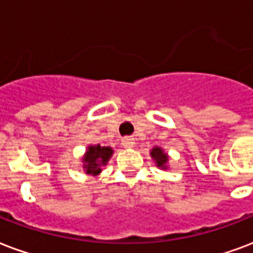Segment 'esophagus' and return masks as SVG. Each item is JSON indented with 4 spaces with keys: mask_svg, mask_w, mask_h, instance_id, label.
<instances>
[{
    "mask_svg": "<svg viewBox=\"0 0 253 253\" xmlns=\"http://www.w3.org/2000/svg\"><path fill=\"white\" fill-rule=\"evenodd\" d=\"M134 139L132 138H130V136H126V138H123L122 139V146L125 148H131V147H134Z\"/></svg>",
    "mask_w": 253,
    "mask_h": 253,
    "instance_id": "obj_1",
    "label": "esophagus"
}]
</instances>
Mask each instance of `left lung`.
Here are the masks:
<instances>
[{
	"instance_id": "8db88e82",
	"label": "left lung",
	"mask_w": 253,
	"mask_h": 253,
	"mask_svg": "<svg viewBox=\"0 0 253 253\" xmlns=\"http://www.w3.org/2000/svg\"><path fill=\"white\" fill-rule=\"evenodd\" d=\"M150 154H151L152 159L155 161V163H157V166L159 167V169H167V163H169V155H167V154H166V152L163 151L161 147H154Z\"/></svg>"
}]
</instances>
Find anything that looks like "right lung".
Instances as JSON below:
<instances>
[{"instance_id":"obj_1","label":"right lung","mask_w":253,"mask_h":253,"mask_svg":"<svg viewBox=\"0 0 253 253\" xmlns=\"http://www.w3.org/2000/svg\"><path fill=\"white\" fill-rule=\"evenodd\" d=\"M113 148L102 147L99 144L96 146H88L86 150V154L84 155V169L87 175L96 176L101 173L102 167L107 165V162L113 155Z\"/></svg>"}]
</instances>
